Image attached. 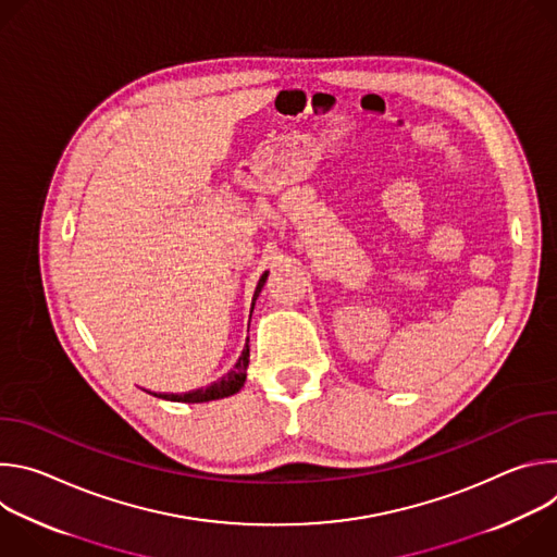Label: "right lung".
I'll list each match as a JSON object with an SVG mask.
<instances>
[{
    "label": "right lung",
    "instance_id": "add662e5",
    "mask_svg": "<svg viewBox=\"0 0 557 557\" xmlns=\"http://www.w3.org/2000/svg\"><path fill=\"white\" fill-rule=\"evenodd\" d=\"M269 277V271L262 273L260 282H258V288H256V295H253V304L264 286ZM253 312V310H251ZM247 368H249V346L243 350V357L237 359V363L233 366L231 372H226L220 381H213L211 385L207 387H200V389H194V392H185V394H163L161 399H168V401H183V404H205V401H215V399H224V396H231L235 392H240V387L245 385L247 381Z\"/></svg>",
    "mask_w": 557,
    "mask_h": 557
}]
</instances>
